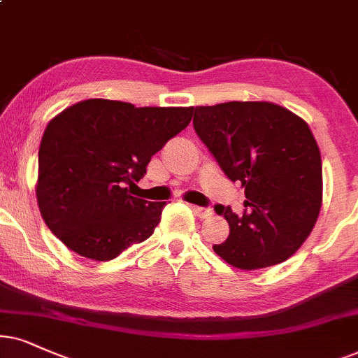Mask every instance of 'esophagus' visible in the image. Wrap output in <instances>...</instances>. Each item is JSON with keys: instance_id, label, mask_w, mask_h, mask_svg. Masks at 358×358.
<instances>
[{"instance_id": "34e87169", "label": "esophagus", "mask_w": 358, "mask_h": 358, "mask_svg": "<svg viewBox=\"0 0 358 358\" xmlns=\"http://www.w3.org/2000/svg\"><path fill=\"white\" fill-rule=\"evenodd\" d=\"M193 213L196 216H200V218H210V216L213 215V210L211 208H203V206H192Z\"/></svg>"}]
</instances>
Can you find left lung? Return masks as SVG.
Wrapping results in <instances>:
<instances>
[{
    "mask_svg": "<svg viewBox=\"0 0 358 358\" xmlns=\"http://www.w3.org/2000/svg\"><path fill=\"white\" fill-rule=\"evenodd\" d=\"M193 127L246 196L239 215L215 206L229 224L216 255L244 271L291 257L322 206V160L307 122L278 103L234 101L196 107Z\"/></svg>",
    "mask_w": 358,
    "mask_h": 358,
    "instance_id": "8db88e82",
    "label": "left lung"
}]
</instances>
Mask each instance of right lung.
Here are the masks:
<instances>
[{
  "instance_id": "1",
  "label": "right lung",
  "mask_w": 358,
  "mask_h": 358,
  "mask_svg": "<svg viewBox=\"0 0 358 358\" xmlns=\"http://www.w3.org/2000/svg\"><path fill=\"white\" fill-rule=\"evenodd\" d=\"M193 107L87 99L49 122L36 196L48 228L79 256L110 261L145 241L165 201L134 196L150 158L189 124Z\"/></svg>"
}]
</instances>
